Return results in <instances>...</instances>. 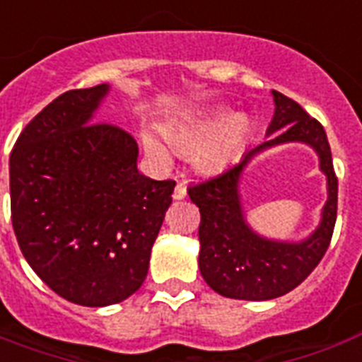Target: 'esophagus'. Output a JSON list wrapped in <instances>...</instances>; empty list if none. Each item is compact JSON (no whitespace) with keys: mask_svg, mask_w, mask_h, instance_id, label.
<instances>
[{"mask_svg":"<svg viewBox=\"0 0 362 362\" xmlns=\"http://www.w3.org/2000/svg\"><path fill=\"white\" fill-rule=\"evenodd\" d=\"M186 195H187V189H186V186H184V184H176V187H175V193H173V197L176 199V201H182V199H186Z\"/></svg>","mask_w":362,"mask_h":362,"instance_id":"34e87169","label":"esophagus"}]
</instances>
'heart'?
I'll return each mask as SVG.
<instances>
[{
  "label": "heart",
  "instance_id": "b5f03b06",
  "mask_svg": "<svg viewBox=\"0 0 362 362\" xmlns=\"http://www.w3.org/2000/svg\"><path fill=\"white\" fill-rule=\"evenodd\" d=\"M250 120L246 115H233L223 109L209 110L180 124L163 127L165 141L178 153H193V163L201 173L212 175L240 158L250 135ZM146 152L158 161L167 159V150L153 136H144Z\"/></svg>",
  "mask_w": 362,
  "mask_h": 362
}]
</instances>
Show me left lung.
<instances>
[{
    "instance_id": "obj_1",
    "label": "left lung",
    "mask_w": 362,
    "mask_h": 362,
    "mask_svg": "<svg viewBox=\"0 0 362 362\" xmlns=\"http://www.w3.org/2000/svg\"><path fill=\"white\" fill-rule=\"evenodd\" d=\"M274 118L263 144L253 148L240 163L220 175L187 187L199 206V269L216 293L238 300H269L293 291L320 264L331 244L338 209V178L332 167L331 146L320 122L284 93L272 90ZM306 141L320 156L327 175L329 199L324 220L312 238L303 243H278L259 238L247 227L241 214L238 182L247 161L255 153L284 141Z\"/></svg>"
}]
</instances>
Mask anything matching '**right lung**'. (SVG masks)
Wrapping results in <instances>:
<instances>
[{"label": "right lung", "instance_id": "obj_1", "mask_svg": "<svg viewBox=\"0 0 362 362\" xmlns=\"http://www.w3.org/2000/svg\"><path fill=\"white\" fill-rule=\"evenodd\" d=\"M107 92L99 84L62 93L25 125L8 159L25 261L59 297L92 308L142 286L176 186L139 173L127 131L92 122Z\"/></svg>", "mask_w": 362, "mask_h": 362}]
</instances>
